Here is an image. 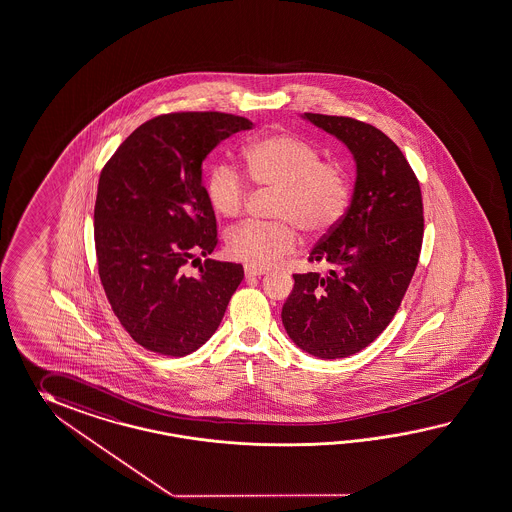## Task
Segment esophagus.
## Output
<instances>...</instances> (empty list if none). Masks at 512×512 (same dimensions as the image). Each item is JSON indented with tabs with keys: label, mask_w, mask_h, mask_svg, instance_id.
Listing matches in <instances>:
<instances>
[{
	"label": "esophagus",
	"mask_w": 512,
	"mask_h": 512,
	"mask_svg": "<svg viewBox=\"0 0 512 512\" xmlns=\"http://www.w3.org/2000/svg\"><path fill=\"white\" fill-rule=\"evenodd\" d=\"M244 274H246V277H261V275L266 274V270L253 268V266H244Z\"/></svg>",
	"instance_id": "34e87169"
}]
</instances>
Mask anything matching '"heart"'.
<instances>
[{"instance_id":"1","label":"heart","mask_w":512,"mask_h":512,"mask_svg":"<svg viewBox=\"0 0 512 512\" xmlns=\"http://www.w3.org/2000/svg\"><path fill=\"white\" fill-rule=\"evenodd\" d=\"M251 181L275 192L277 222H244L227 235L233 259L253 268H270L298 246V229L324 237L348 212L351 181L338 161H325L314 144L290 133H272L244 150ZM212 207L225 218L240 216L248 203V183L237 168L218 164L207 181Z\"/></svg>"}]
</instances>
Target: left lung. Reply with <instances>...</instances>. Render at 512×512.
I'll list each match as a JSON object with an SVG mask.
<instances>
[{"instance_id":"8db88e82","label":"left lung","mask_w":512,"mask_h":512,"mask_svg":"<svg viewBox=\"0 0 512 512\" xmlns=\"http://www.w3.org/2000/svg\"><path fill=\"white\" fill-rule=\"evenodd\" d=\"M353 153L348 212L309 255L327 274H294L283 325L298 348L344 359L372 344L401 305L424 238L422 190L411 164L377 127L348 116L305 113Z\"/></svg>"}]
</instances>
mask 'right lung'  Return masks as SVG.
I'll return each instance as SVG.
<instances>
[{
	"label": "right lung",
	"mask_w": 512,
	"mask_h": 512,
	"mask_svg": "<svg viewBox=\"0 0 512 512\" xmlns=\"http://www.w3.org/2000/svg\"><path fill=\"white\" fill-rule=\"evenodd\" d=\"M225 113L161 114L137 127L103 166L94 242L105 296L142 348L183 357L203 346L244 279L237 262L211 255L216 218L201 163L224 138L251 129Z\"/></svg>",
	"instance_id": "obj_1"
}]
</instances>
